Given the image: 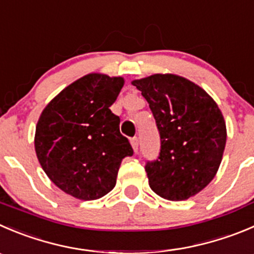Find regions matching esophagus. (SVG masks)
I'll use <instances>...</instances> for the list:
<instances>
[{
    "instance_id": "34e87169",
    "label": "esophagus",
    "mask_w": 254,
    "mask_h": 254,
    "mask_svg": "<svg viewBox=\"0 0 254 254\" xmlns=\"http://www.w3.org/2000/svg\"><path fill=\"white\" fill-rule=\"evenodd\" d=\"M130 142H131V146L134 149V151L137 152V150H139V139L136 136H134L130 139Z\"/></svg>"
}]
</instances>
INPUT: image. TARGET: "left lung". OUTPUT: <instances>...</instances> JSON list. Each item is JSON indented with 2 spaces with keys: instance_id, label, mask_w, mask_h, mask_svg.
<instances>
[{
  "instance_id": "8db88e82",
  "label": "left lung",
  "mask_w": 254,
  "mask_h": 254,
  "mask_svg": "<svg viewBox=\"0 0 254 254\" xmlns=\"http://www.w3.org/2000/svg\"><path fill=\"white\" fill-rule=\"evenodd\" d=\"M132 85L149 103L160 134L157 159L145 171L155 193L187 200L215 177L226 146V124L215 100L198 85L174 74H154Z\"/></svg>"
}]
</instances>
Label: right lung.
Returning a JSON list of instances; mask_svg holds the SVG:
<instances>
[{
    "instance_id": "1",
    "label": "right lung",
    "mask_w": 254,
    "mask_h": 254,
    "mask_svg": "<svg viewBox=\"0 0 254 254\" xmlns=\"http://www.w3.org/2000/svg\"><path fill=\"white\" fill-rule=\"evenodd\" d=\"M120 77L88 74L62 90L42 112L34 147L42 169L68 195L89 201L114 189L122 160L134 151L110 110Z\"/></svg>"
}]
</instances>
